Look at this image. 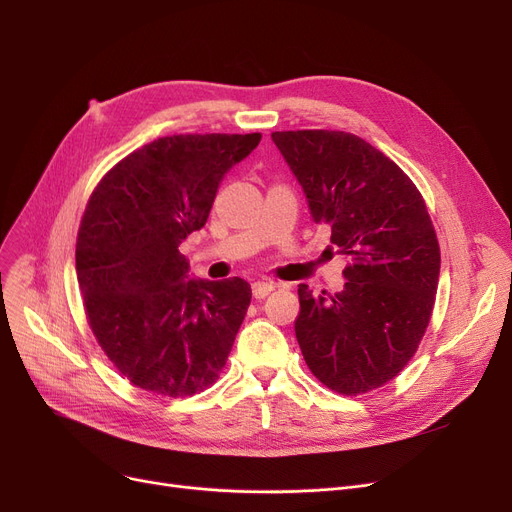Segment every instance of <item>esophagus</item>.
<instances>
[{
  "label": "esophagus",
  "instance_id": "34e87169",
  "mask_svg": "<svg viewBox=\"0 0 512 512\" xmlns=\"http://www.w3.org/2000/svg\"><path fill=\"white\" fill-rule=\"evenodd\" d=\"M274 288H276L274 282H270V280H259V282L253 284V297H255V299H265L267 294H270Z\"/></svg>",
  "mask_w": 512,
  "mask_h": 512
}]
</instances>
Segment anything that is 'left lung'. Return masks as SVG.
<instances>
[{
	"instance_id": "8db88e82",
	"label": "left lung",
	"mask_w": 512,
	"mask_h": 512,
	"mask_svg": "<svg viewBox=\"0 0 512 512\" xmlns=\"http://www.w3.org/2000/svg\"><path fill=\"white\" fill-rule=\"evenodd\" d=\"M315 224L348 259L344 290L299 286L294 332L315 378L346 396L394 380L432 317L440 245L425 201L390 157L342 130L272 132Z\"/></svg>"
}]
</instances>
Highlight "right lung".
<instances>
[{
    "label": "right lung",
    "instance_id": "1",
    "mask_svg": "<svg viewBox=\"0 0 512 512\" xmlns=\"http://www.w3.org/2000/svg\"><path fill=\"white\" fill-rule=\"evenodd\" d=\"M259 141V132L161 137L95 186L78 228L76 278L99 346L137 388L178 398L220 378L251 286L191 278L178 247L205 226L224 174Z\"/></svg>",
    "mask_w": 512,
    "mask_h": 512
}]
</instances>
